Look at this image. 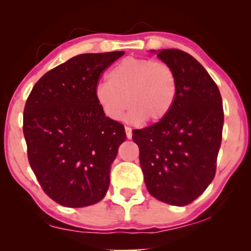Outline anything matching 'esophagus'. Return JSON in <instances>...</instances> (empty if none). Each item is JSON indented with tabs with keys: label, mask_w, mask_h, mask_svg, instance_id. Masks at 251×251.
I'll return each instance as SVG.
<instances>
[{
	"label": "esophagus",
	"mask_w": 251,
	"mask_h": 251,
	"mask_svg": "<svg viewBox=\"0 0 251 251\" xmlns=\"http://www.w3.org/2000/svg\"><path fill=\"white\" fill-rule=\"evenodd\" d=\"M126 138L128 139H131V137H132V130H131V128H129V126H126Z\"/></svg>",
	"instance_id": "esophagus-1"
}]
</instances>
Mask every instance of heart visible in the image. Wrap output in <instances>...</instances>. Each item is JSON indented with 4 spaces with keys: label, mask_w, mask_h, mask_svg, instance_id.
<instances>
[{
    "label": "heart",
    "mask_w": 251,
    "mask_h": 251,
    "mask_svg": "<svg viewBox=\"0 0 251 251\" xmlns=\"http://www.w3.org/2000/svg\"><path fill=\"white\" fill-rule=\"evenodd\" d=\"M107 83H99L95 98L108 119L119 121L129 106V121L155 123L169 114L178 85L175 71L163 61L126 57L107 73Z\"/></svg>",
    "instance_id": "1"
}]
</instances>
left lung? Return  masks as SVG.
I'll return each instance as SVG.
<instances>
[{
    "label": "left lung",
    "mask_w": 251,
    "mask_h": 251,
    "mask_svg": "<svg viewBox=\"0 0 251 251\" xmlns=\"http://www.w3.org/2000/svg\"><path fill=\"white\" fill-rule=\"evenodd\" d=\"M173 67L177 97L161 121L132 131L150 194L173 205H186L214 179L222 143L224 111L219 89L199 61L184 51L156 54Z\"/></svg>",
    "instance_id": "left-lung-1"
}]
</instances>
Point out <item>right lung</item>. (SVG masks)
<instances>
[{"mask_svg": "<svg viewBox=\"0 0 251 251\" xmlns=\"http://www.w3.org/2000/svg\"><path fill=\"white\" fill-rule=\"evenodd\" d=\"M125 51L83 53L36 82L24 108L30 168L48 197L70 208L97 203L109 186L111 164L126 136L95 98L100 75Z\"/></svg>", "mask_w": 251, "mask_h": 251, "instance_id": "right-lung-1", "label": "right lung"}]
</instances>
